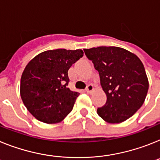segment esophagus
Wrapping results in <instances>:
<instances>
[{"mask_svg": "<svg viewBox=\"0 0 160 160\" xmlns=\"http://www.w3.org/2000/svg\"><path fill=\"white\" fill-rule=\"evenodd\" d=\"M94 91V87L92 85H88L86 88V91H87V93H91L92 91Z\"/></svg>", "mask_w": 160, "mask_h": 160, "instance_id": "obj_1", "label": "esophagus"}]
</instances>
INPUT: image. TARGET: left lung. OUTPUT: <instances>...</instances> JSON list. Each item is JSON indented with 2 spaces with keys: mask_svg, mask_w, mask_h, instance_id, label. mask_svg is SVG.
Here are the masks:
<instances>
[{
  "mask_svg": "<svg viewBox=\"0 0 160 160\" xmlns=\"http://www.w3.org/2000/svg\"><path fill=\"white\" fill-rule=\"evenodd\" d=\"M99 72L100 84L107 95L104 106L97 109L106 122L126 121L142 107L149 88L145 68L134 53L119 47L83 49Z\"/></svg>",
  "mask_w": 160,
  "mask_h": 160,
  "instance_id": "left-lung-1",
  "label": "left lung"
}]
</instances>
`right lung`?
<instances>
[{
	"instance_id": "obj_1",
	"label": "right lung",
	"mask_w": 160,
	"mask_h": 160,
	"mask_svg": "<svg viewBox=\"0 0 160 160\" xmlns=\"http://www.w3.org/2000/svg\"><path fill=\"white\" fill-rule=\"evenodd\" d=\"M83 56V51L55 49L38 54L23 70L20 95L35 118L56 124L69 114L79 93L68 88V70Z\"/></svg>"
}]
</instances>
